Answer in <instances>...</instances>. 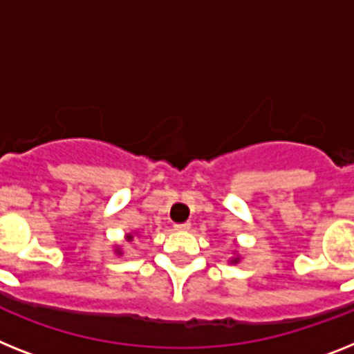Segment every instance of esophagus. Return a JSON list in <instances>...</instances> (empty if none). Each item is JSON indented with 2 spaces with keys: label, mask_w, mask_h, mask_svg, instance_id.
I'll list each match as a JSON object with an SVG mask.
<instances>
[{
  "label": "esophagus",
  "mask_w": 354,
  "mask_h": 354,
  "mask_svg": "<svg viewBox=\"0 0 354 354\" xmlns=\"http://www.w3.org/2000/svg\"><path fill=\"white\" fill-rule=\"evenodd\" d=\"M189 228H191V223H178V225H174V230H178V232H185Z\"/></svg>",
  "instance_id": "obj_1"
}]
</instances>
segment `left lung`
<instances>
[{
    "instance_id": "1",
    "label": "left lung",
    "mask_w": 354,
    "mask_h": 354,
    "mask_svg": "<svg viewBox=\"0 0 354 354\" xmlns=\"http://www.w3.org/2000/svg\"><path fill=\"white\" fill-rule=\"evenodd\" d=\"M239 261H241V255H232V257H230V259H228V263L230 264H237L239 263Z\"/></svg>"
}]
</instances>
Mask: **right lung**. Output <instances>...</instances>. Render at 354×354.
Segmentation results:
<instances>
[{
    "label": "right lung",
    "instance_id": "obj_1",
    "mask_svg": "<svg viewBox=\"0 0 354 354\" xmlns=\"http://www.w3.org/2000/svg\"><path fill=\"white\" fill-rule=\"evenodd\" d=\"M136 234V232H135ZM135 234H126V236H124V239H126V241L127 243H131L133 241V237H135ZM113 252H115V254H117V255H122V254H124V252H122V248H120V246H118V245H115V248H113Z\"/></svg>",
    "mask_w": 354,
    "mask_h": 354
}]
</instances>
